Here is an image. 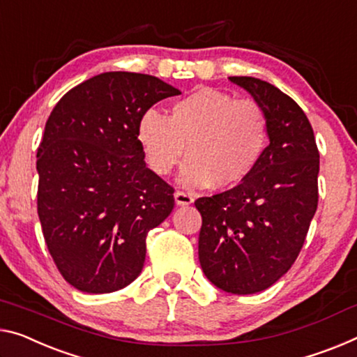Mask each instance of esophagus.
<instances>
[{"label": "esophagus", "mask_w": 357, "mask_h": 357, "mask_svg": "<svg viewBox=\"0 0 357 357\" xmlns=\"http://www.w3.org/2000/svg\"><path fill=\"white\" fill-rule=\"evenodd\" d=\"M175 202H177L178 206H190L193 204V196L190 193H186V191H175Z\"/></svg>", "instance_id": "esophagus-1"}]
</instances>
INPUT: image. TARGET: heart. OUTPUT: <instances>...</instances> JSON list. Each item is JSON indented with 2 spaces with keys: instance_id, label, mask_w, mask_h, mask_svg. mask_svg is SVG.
Here are the masks:
<instances>
[{
  "instance_id": "b5f03b06",
  "label": "heart",
  "mask_w": 357,
  "mask_h": 357,
  "mask_svg": "<svg viewBox=\"0 0 357 357\" xmlns=\"http://www.w3.org/2000/svg\"><path fill=\"white\" fill-rule=\"evenodd\" d=\"M137 139L155 174H171L186 150L183 185L231 188L260 164L270 142V118L255 98L197 87L172 103L167 118L155 109L142 114Z\"/></svg>"
}]
</instances>
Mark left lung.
<instances>
[{
    "label": "left lung",
    "instance_id": "8db88e82",
    "mask_svg": "<svg viewBox=\"0 0 357 357\" xmlns=\"http://www.w3.org/2000/svg\"><path fill=\"white\" fill-rule=\"evenodd\" d=\"M229 79L265 107L270 145L250 177L223 193L197 197L199 263L229 294L261 292L297 260L317 209L319 150L294 98L252 76Z\"/></svg>",
    "mask_w": 357,
    "mask_h": 357
}]
</instances>
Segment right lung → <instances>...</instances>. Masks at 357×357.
<instances>
[{
  "instance_id": "right-lung-1",
  "label": "right lung",
  "mask_w": 357,
  "mask_h": 357,
  "mask_svg": "<svg viewBox=\"0 0 357 357\" xmlns=\"http://www.w3.org/2000/svg\"><path fill=\"white\" fill-rule=\"evenodd\" d=\"M180 91L151 75L108 71L65 94L38 148V217L49 254L81 292L129 286L146 234L172 212L174 186L145 164L142 114Z\"/></svg>"
}]
</instances>
